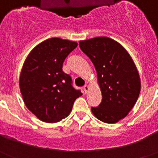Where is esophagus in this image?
Here are the masks:
<instances>
[{
	"mask_svg": "<svg viewBox=\"0 0 158 158\" xmlns=\"http://www.w3.org/2000/svg\"><path fill=\"white\" fill-rule=\"evenodd\" d=\"M89 85H85L84 86V91H85V93H87L88 92H89Z\"/></svg>",
	"mask_w": 158,
	"mask_h": 158,
	"instance_id": "obj_1",
	"label": "esophagus"
}]
</instances>
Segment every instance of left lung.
<instances>
[{
    "label": "left lung",
    "instance_id": "1",
    "mask_svg": "<svg viewBox=\"0 0 158 158\" xmlns=\"http://www.w3.org/2000/svg\"><path fill=\"white\" fill-rule=\"evenodd\" d=\"M97 73L102 101L92 112L99 120L115 123L125 118L139 98L141 81L135 62L115 40L96 37L79 42Z\"/></svg>",
    "mask_w": 158,
    "mask_h": 158
}]
</instances>
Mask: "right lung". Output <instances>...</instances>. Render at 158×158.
<instances>
[{"label": "right lung", "mask_w": 158, "mask_h": 158, "mask_svg": "<svg viewBox=\"0 0 158 158\" xmlns=\"http://www.w3.org/2000/svg\"><path fill=\"white\" fill-rule=\"evenodd\" d=\"M77 47L76 42L51 38L33 48L19 76V89L26 107L39 119L57 123L66 118L75 100L82 95L72 85L62 64Z\"/></svg>", "instance_id": "add662e5"}]
</instances>
